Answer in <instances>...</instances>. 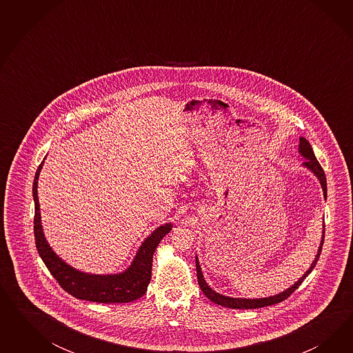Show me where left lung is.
Here are the masks:
<instances>
[{
  "mask_svg": "<svg viewBox=\"0 0 353 353\" xmlns=\"http://www.w3.org/2000/svg\"><path fill=\"white\" fill-rule=\"evenodd\" d=\"M298 152H299V155L301 158L305 159L301 167L305 168L307 171H310V173L319 180L321 188H322V192H323V198H325V201H326V198H327L326 176H325V172L322 170L320 163L317 161L316 157H314V152H313V149H312L308 139H305L304 137H300ZM323 238H325V223L322 224V235H321L320 246H319L317 254H316V256H314V260L312 261L310 267L308 268V270H305V273H304L292 286H290L288 289L283 290V291L279 292V294L272 295V296H267V298L250 299V298H233V296H226V295H223V294H220V292H216V291L211 289V286L205 282L203 272H202V268L199 265L198 256H195V267H196V276H198L199 288L203 291L204 295H205L208 299L211 300V301H214V304L223 305L225 308H232V310H256V308H263V307H268V305H273V304L281 303V301L288 299L290 295L299 288L300 285H301V282L304 281V278L307 277L310 272L314 269V267H316V264H317V261H319V257H320L321 251H322Z\"/></svg>",
  "mask_w": 353,
  "mask_h": 353,
  "instance_id": "1",
  "label": "left lung"
}]
</instances>
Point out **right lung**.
<instances>
[{"label":"right lung","instance_id":"right-lung-1","mask_svg":"<svg viewBox=\"0 0 353 353\" xmlns=\"http://www.w3.org/2000/svg\"><path fill=\"white\" fill-rule=\"evenodd\" d=\"M43 163L39 165L33 180L32 196L34 202V241L39 255L53 277L58 281L62 289L75 296L76 299L96 301V303H129L137 300L148 291L151 279L152 255L161 243L163 236L168 234L173 228L172 223L158 226L141 243L136 255L127 269L119 273L93 274L81 272L67 264L63 259L54 252L46 241L41 224V212L37 195V185Z\"/></svg>","mask_w":353,"mask_h":353}]
</instances>
